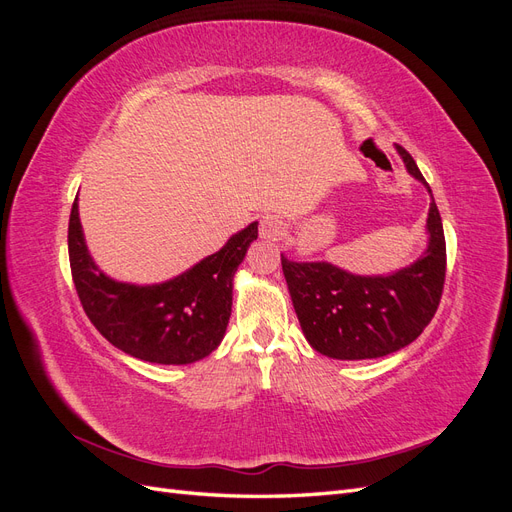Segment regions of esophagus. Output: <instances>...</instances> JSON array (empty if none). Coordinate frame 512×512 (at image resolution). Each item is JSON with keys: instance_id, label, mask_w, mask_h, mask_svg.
<instances>
[{"instance_id": "esophagus-1", "label": "esophagus", "mask_w": 512, "mask_h": 512, "mask_svg": "<svg viewBox=\"0 0 512 512\" xmlns=\"http://www.w3.org/2000/svg\"><path fill=\"white\" fill-rule=\"evenodd\" d=\"M286 232V224L277 215H265L260 220V237L269 241H280Z\"/></svg>"}]
</instances>
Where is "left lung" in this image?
<instances>
[{
  "label": "left lung",
  "mask_w": 512,
  "mask_h": 512,
  "mask_svg": "<svg viewBox=\"0 0 512 512\" xmlns=\"http://www.w3.org/2000/svg\"><path fill=\"white\" fill-rule=\"evenodd\" d=\"M397 151L408 173L429 190L410 153L401 145ZM427 232L425 254L393 275H352L329 262L282 256L294 312L309 346L331 359L361 361L412 344L436 314L446 277L444 228L433 196Z\"/></svg>",
  "instance_id": "8db88e82"
}]
</instances>
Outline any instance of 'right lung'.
I'll use <instances>...</instances> for the list:
<instances>
[{"label": "right lung", "instance_id": "right-lung-1", "mask_svg": "<svg viewBox=\"0 0 512 512\" xmlns=\"http://www.w3.org/2000/svg\"><path fill=\"white\" fill-rule=\"evenodd\" d=\"M256 237L258 222H252L220 252L173 280L123 284L106 277L91 260L74 200L68 224L74 288L91 324L115 348L149 363L188 365L220 346L232 309V277Z\"/></svg>", "mask_w": 512, "mask_h": 512}]
</instances>
